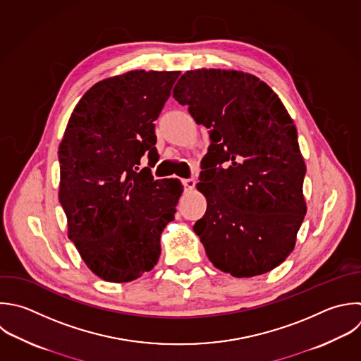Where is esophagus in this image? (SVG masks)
<instances>
[{
  "label": "esophagus",
  "mask_w": 361,
  "mask_h": 361,
  "mask_svg": "<svg viewBox=\"0 0 361 361\" xmlns=\"http://www.w3.org/2000/svg\"><path fill=\"white\" fill-rule=\"evenodd\" d=\"M182 182H183L185 189H193V188H195V185H196L195 179H183Z\"/></svg>",
  "instance_id": "1"
}]
</instances>
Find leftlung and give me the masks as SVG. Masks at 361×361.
Instances as JSON below:
<instances>
[{
  "label": "left lung",
  "mask_w": 361,
  "mask_h": 361,
  "mask_svg": "<svg viewBox=\"0 0 361 361\" xmlns=\"http://www.w3.org/2000/svg\"><path fill=\"white\" fill-rule=\"evenodd\" d=\"M173 97L210 130L197 183L207 209L193 226L209 259L237 278L274 269L306 214L293 120L267 83L238 71H188Z\"/></svg>",
  "instance_id": "obj_1"
}]
</instances>
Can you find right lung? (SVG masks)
Wrapping results in <instances>:
<instances>
[{"label":"right lung","instance_id":"obj_1","mask_svg":"<svg viewBox=\"0 0 361 361\" xmlns=\"http://www.w3.org/2000/svg\"><path fill=\"white\" fill-rule=\"evenodd\" d=\"M180 72L131 71L89 89L59 145V200L68 235L86 265L107 282H130L151 271L161 234L173 219L183 186L154 180V121Z\"/></svg>","mask_w":361,"mask_h":361}]
</instances>
